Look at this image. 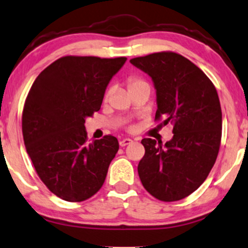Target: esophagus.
Masks as SVG:
<instances>
[{
	"instance_id": "1",
	"label": "esophagus",
	"mask_w": 248,
	"mask_h": 248,
	"mask_svg": "<svg viewBox=\"0 0 248 248\" xmlns=\"http://www.w3.org/2000/svg\"><path fill=\"white\" fill-rule=\"evenodd\" d=\"M130 143H132L131 139H123V140L120 141V146L121 147H125V146H127V144H130Z\"/></svg>"
}]
</instances>
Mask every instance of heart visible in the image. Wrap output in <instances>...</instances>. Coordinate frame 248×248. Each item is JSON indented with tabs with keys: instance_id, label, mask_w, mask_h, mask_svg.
Instances as JSON below:
<instances>
[{
	"instance_id": "obj_1",
	"label": "heart",
	"mask_w": 248,
	"mask_h": 248,
	"mask_svg": "<svg viewBox=\"0 0 248 248\" xmlns=\"http://www.w3.org/2000/svg\"><path fill=\"white\" fill-rule=\"evenodd\" d=\"M126 86H127V90L130 93L134 92V91H139V90H146V91L150 93V84L146 81V79L142 78V77H139V76L128 77L127 81H126ZM109 96H110V91L108 90L105 94L106 101L108 100Z\"/></svg>"
}]
</instances>
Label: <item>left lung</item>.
I'll return each instance as SVG.
<instances>
[{"label":"left lung","instance_id":"obj_1","mask_svg":"<svg viewBox=\"0 0 248 248\" xmlns=\"http://www.w3.org/2000/svg\"><path fill=\"white\" fill-rule=\"evenodd\" d=\"M130 62L153 78L158 106L155 121L173 125V138L165 146L150 138L141 141L140 180L159 201H180L201 187L217 160L222 136L217 89L201 68L172 51Z\"/></svg>","mask_w":248,"mask_h":248}]
</instances>
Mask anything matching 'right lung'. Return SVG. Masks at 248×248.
<instances>
[{"mask_svg":"<svg viewBox=\"0 0 248 248\" xmlns=\"http://www.w3.org/2000/svg\"><path fill=\"white\" fill-rule=\"evenodd\" d=\"M125 61L61 57L41 72L28 92L21 120L26 150L42 182L63 201L95 195L118 152L110 134L89 143L84 124L100 109L109 81Z\"/></svg>","mask_w":248,"mask_h":248,"instance_id":"obj_1","label":"right lung"}]
</instances>
